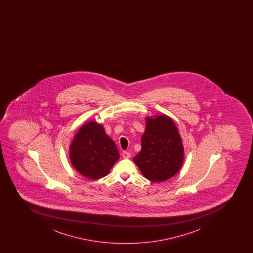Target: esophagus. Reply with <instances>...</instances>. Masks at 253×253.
Masks as SVG:
<instances>
[{
    "instance_id": "1",
    "label": "esophagus",
    "mask_w": 253,
    "mask_h": 253,
    "mask_svg": "<svg viewBox=\"0 0 253 253\" xmlns=\"http://www.w3.org/2000/svg\"><path fill=\"white\" fill-rule=\"evenodd\" d=\"M122 157L124 158V159H129V158L131 157V154L128 153V152L124 151L122 153Z\"/></svg>"
}]
</instances>
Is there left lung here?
<instances>
[{"label":"left lung","instance_id":"obj_1","mask_svg":"<svg viewBox=\"0 0 253 253\" xmlns=\"http://www.w3.org/2000/svg\"><path fill=\"white\" fill-rule=\"evenodd\" d=\"M142 149L133 158L144 177L161 182L173 177L183 164L184 147L177 127L166 115L146 117Z\"/></svg>","mask_w":253,"mask_h":253}]
</instances>
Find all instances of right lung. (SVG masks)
Returning a JSON list of instances; mask_svg holds the SVG:
<instances>
[{
  "mask_svg": "<svg viewBox=\"0 0 253 253\" xmlns=\"http://www.w3.org/2000/svg\"><path fill=\"white\" fill-rule=\"evenodd\" d=\"M71 164L79 174L91 180L106 176L120 159L113 140L95 121L85 123L70 144Z\"/></svg>",
  "mask_w": 253,
  "mask_h": 253,
  "instance_id": "add662e5",
  "label": "right lung"
}]
</instances>
